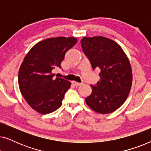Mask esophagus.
Returning a JSON list of instances; mask_svg holds the SVG:
<instances>
[{"label": "esophagus", "mask_w": 151, "mask_h": 151, "mask_svg": "<svg viewBox=\"0 0 151 151\" xmlns=\"http://www.w3.org/2000/svg\"><path fill=\"white\" fill-rule=\"evenodd\" d=\"M72 84H73L74 86H79L80 85H82V83H80V82H75V81H72L71 82Z\"/></svg>", "instance_id": "esophagus-1"}]
</instances>
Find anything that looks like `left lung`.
<instances>
[{
	"mask_svg": "<svg viewBox=\"0 0 151 151\" xmlns=\"http://www.w3.org/2000/svg\"><path fill=\"white\" fill-rule=\"evenodd\" d=\"M80 42L93 69L100 70V80L91 85L92 93L85 99L86 103L100 114L112 113L123 104L131 91L133 74L129 60L111 39L84 37Z\"/></svg>",
	"mask_w": 151,
	"mask_h": 151,
	"instance_id": "8db88e82",
	"label": "left lung"
}]
</instances>
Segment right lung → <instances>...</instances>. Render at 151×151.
<instances>
[{
    "label": "right lung",
    "mask_w": 151,
    "mask_h": 151,
    "mask_svg": "<svg viewBox=\"0 0 151 151\" xmlns=\"http://www.w3.org/2000/svg\"><path fill=\"white\" fill-rule=\"evenodd\" d=\"M77 42L74 37L45 39L27 53L18 71V85L27 104L37 112L47 114L60 108L71 82L54 78L67 51Z\"/></svg>",
    "instance_id": "1"
}]
</instances>
